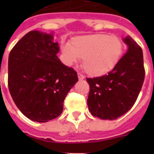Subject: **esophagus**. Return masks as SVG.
I'll return each mask as SVG.
<instances>
[{"mask_svg":"<svg viewBox=\"0 0 154 154\" xmlns=\"http://www.w3.org/2000/svg\"><path fill=\"white\" fill-rule=\"evenodd\" d=\"M85 76L83 74H82V73H78V79L80 80V81H82V80L85 79Z\"/></svg>","mask_w":154,"mask_h":154,"instance_id":"obj_1","label":"esophagus"}]
</instances>
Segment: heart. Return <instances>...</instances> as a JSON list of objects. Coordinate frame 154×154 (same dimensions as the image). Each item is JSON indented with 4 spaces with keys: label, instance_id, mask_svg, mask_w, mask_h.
I'll return each instance as SVG.
<instances>
[{
    "label": "heart",
    "instance_id": "1",
    "mask_svg": "<svg viewBox=\"0 0 154 154\" xmlns=\"http://www.w3.org/2000/svg\"><path fill=\"white\" fill-rule=\"evenodd\" d=\"M62 59L73 65L83 58V67L92 76H101L112 70L119 61L123 44L116 36L103 33L82 35L72 38L70 44L60 46Z\"/></svg>",
    "mask_w": 154,
    "mask_h": 154
}]
</instances>
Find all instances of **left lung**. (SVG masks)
<instances>
[{
  "instance_id": "8db88e82",
  "label": "left lung",
  "mask_w": 154,
  "mask_h": 154,
  "mask_svg": "<svg viewBox=\"0 0 154 154\" xmlns=\"http://www.w3.org/2000/svg\"><path fill=\"white\" fill-rule=\"evenodd\" d=\"M123 42L128 49L116 66L102 77L87 78V105L94 117L117 119L133 107L141 91L145 79L142 49L130 36Z\"/></svg>"
}]
</instances>
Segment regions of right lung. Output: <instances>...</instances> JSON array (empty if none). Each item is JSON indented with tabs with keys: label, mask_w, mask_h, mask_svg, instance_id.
<instances>
[{
	"label": "right lung",
	"mask_w": 154,
	"mask_h": 154,
	"mask_svg": "<svg viewBox=\"0 0 154 154\" xmlns=\"http://www.w3.org/2000/svg\"><path fill=\"white\" fill-rule=\"evenodd\" d=\"M53 33L30 31L8 56V89L13 101L29 119L53 120L63 111V103L77 82V72L58 58Z\"/></svg>",
	"instance_id": "add662e5"
}]
</instances>
